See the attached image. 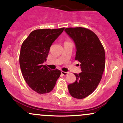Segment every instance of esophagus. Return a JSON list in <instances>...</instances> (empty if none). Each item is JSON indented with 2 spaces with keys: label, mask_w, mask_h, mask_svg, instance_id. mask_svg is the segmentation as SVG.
Returning <instances> with one entry per match:
<instances>
[{
  "label": "esophagus",
  "mask_w": 123,
  "mask_h": 123,
  "mask_svg": "<svg viewBox=\"0 0 123 123\" xmlns=\"http://www.w3.org/2000/svg\"><path fill=\"white\" fill-rule=\"evenodd\" d=\"M61 74H62L63 75H67L68 74V72H64V71H61Z\"/></svg>",
  "instance_id": "obj_1"
}]
</instances>
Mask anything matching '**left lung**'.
I'll return each mask as SVG.
<instances>
[{
  "label": "left lung",
  "mask_w": 123,
  "mask_h": 123,
  "mask_svg": "<svg viewBox=\"0 0 123 123\" xmlns=\"http://www.w3.org/2000/svg\"><path fill=\"white\" fill-rule=\"evenodd\" d=\"M65 31L75 43V59L82 71L74 74L76 80L68 88L73 98L83 99L95 91L101 80L105 67V50L96 34L89 29L70 27Z\"/></svg>",
  "instance_id": "1"
}]
</instances>
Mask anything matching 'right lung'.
Segmentation results:
<instances>
[{
    "label": "right lung",
    "mask_w": 123,
    "mask_h": 123,
    "mask_svg": "<svg viewBox=\"0 0 123 123\" xmlns=\"http://www.w3.org/2000/svg\"><path fill=\"white\" fill-rule=\"evenodd\" d=\"M64 30H36L22 44L19 54L22 74L28 86L39 94L52 91L61 75L59 69L51 70L43 64L46 61L52 44Z\"/></svg>",
    "instance_id": "add662e5"
}]
</instances>
